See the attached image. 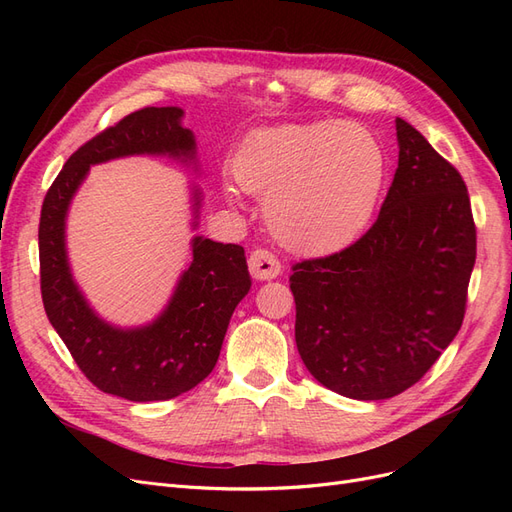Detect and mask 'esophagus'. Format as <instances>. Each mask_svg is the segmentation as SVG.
Masks as SVG:
<instances>
[{
  "label": "esophagus",
  "mask_w": 512,
  "mask_h": 512,
  "mask_svg": "<svg viewBox=\"0 0 512 512\" xmlns=\"http://www.w3.org/2000/svg\"><path fill=\"white\" fill-rule=\"evenodd\" d=\"M250 273L256 277V280H275L277 275L282 273V265L269 250H254L250 254Z\"/></svg>",
  "instance_id": "34e87169"
}]
</instances>
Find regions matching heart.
I'll use <instances>...</instances> for the list:
<instances>
[{
    "label": "heart",
    "instance_id": "1",
    "mask_svg": "<svg viewBox=\"0 0 512 512\" xmlns=\"http://www.w3.org/2000/svg\"><path fill=\"white\" fill-rule=\"evenodd\" d=\"M384 173L378 138L350 121L260 130L235 160L239 183L265 198V220L277 241L301 254H333L359 239Z\"/></svg>",
    "mask_w": 512,
    "mask_h": 512
}]
</instances>
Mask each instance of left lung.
I'll return each mask as SVG.
<instances>
[{
    "instance_id": "obj_1",
    "label": "left lung",
    "mask_w": 512,
    "mask_h": 512,
    "mask_svg": "<svg viewBox=\"0 0 512 512\" xmlns=\"http://www.w3.org/2000/svg\"><path fill=\"white\" fill-rule=\"evenodd\" d=\"M399 162L378 220L346 250L297 262L294 339L322 386L361 401L410 389L461 329L476 226L459 170L395 119Z\"/></svg>"
}]
</instances>
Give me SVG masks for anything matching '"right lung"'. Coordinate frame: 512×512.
<instances>
[{"mask_svg": "<svg viewBox=\"0 0 512 512\" xmlns=\"http://www.w3.org/2000/svg\"><path fill=\"white\" fill-rule=\"evenodd\" d=\"M181 117L179 106H147L91 138L61 168L40 213L44 312L87 380L128 401L173 399L203 382L218 363L232 312L252 286L243 247L205 237L192 239V262L164 312L145 327H113L89 307L74 282L66 215L89 166L143 153L194 162V134L181 126ZM200 200L194 188L196 218Z\"/></svg>", "mask_w": 512, "mask_h": 512, "instance_id": "obj_1", "label": "right lung"}]
</instances>
